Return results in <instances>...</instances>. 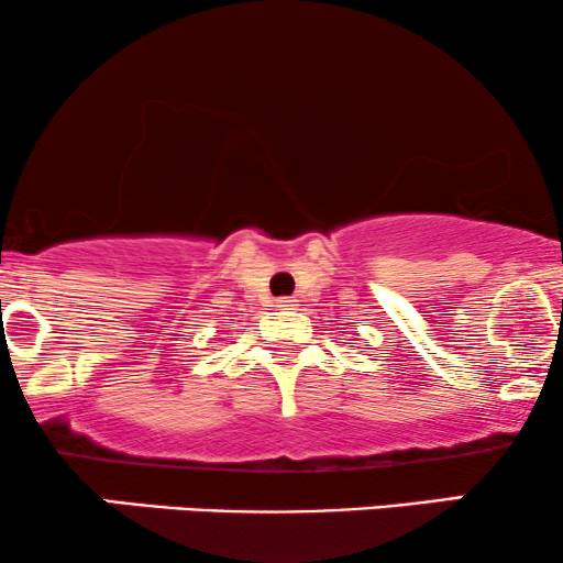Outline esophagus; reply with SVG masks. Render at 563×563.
<instances>
[{
	"label": "esophagus",
	"mask_w": 563,
	"mask_h": 563,
	"mask_svg": "<svg viewBox=\"0 0 563 563\" xmlns=\"http://www.w3.org/2000/svg\"><path fill=\"white\" fill-rule=\"evenodd\" d=\"M276 308H279V310H292L295 308V300H292V297H279V300H276Z\"/></svg>",
	"instance_id": "obj_1"
}]
</instances>
